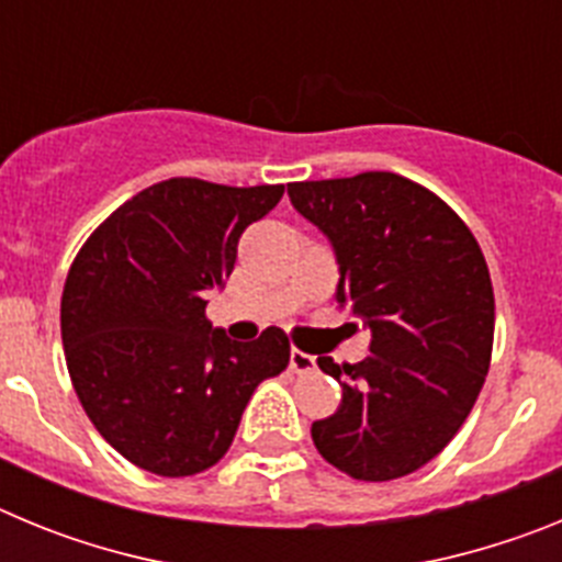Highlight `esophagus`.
<instances>
[{
	"mask_svg": "<svg viewBox=\"0 0 562 562\" xmlns=\"http://www.w3.org/2000/svg\"><path fill=\"white\" fill-rule=\"evenodd\" d=\"M290 369L297 371V374H304V371H312V369H315V357L306 355V351L292 349L290 351Z\"/></svg>",
	"mask_w": 562,
	"mask_h": 562,
	"instance_id": "1",
	"label": "esophagus"
}]
</instances>
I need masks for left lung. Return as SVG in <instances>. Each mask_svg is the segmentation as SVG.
<instances>
[{
  "mask_svg": "<svg viewBox=\"0 0 562 562\" xmlns=\"http://www.w3.org/2000/svg\"><path fill=\"white\" fill-rule=\"evenodd\" d=\"M290 202L329 238L337 304L371 331L355 366L317 357L342 389L312 441L357 481L428 464L459 434L493 355L495 297L470 227L428 188L391 171L292 182Z\"/></svg>",
  "mask_w": 562,
  "mask_h": 562,
  "instance_id": "obj_1",
  "label": "left lung"
}]
</instances>
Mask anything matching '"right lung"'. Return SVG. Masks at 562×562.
<instances>
[{
	"label": "right lung",
	"mask_w": 562,
	"mask_h": 562,
	"mask_svg": "<svg viewBox=\"0 0 562 562\" xmlns=\"http://www.w3.org/2000/svg\"><path fill=\"white\" fill-rule=\"evenodd\" d=\"M281 196L284 186L173 177L123 202L69 267L61 340L76 394L98 434L148 473L216 464L258 382L290 362L276 326L238 342L205 317L241 233Z\"/></svg>",
	"instance_id": "right-lung-1"
}]
</instances>
